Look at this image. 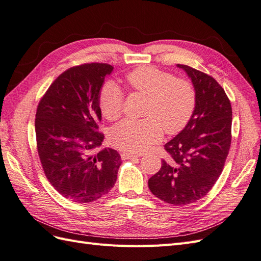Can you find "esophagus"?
Masks as SVG:
<instances>
[{
	"label": "esophagus",
	"instance_id": "1",
	"mask_svg": "<svg viewBox=\"0 0 261 261\" xmlns=\"http://www.w3.org/2000/svg\"><path fill=\"white\" fill-rule=\"evenodd\" d=\"M122 159H137L140 155L139 154H133V153H121Z\"/></svg>",
	"mask_w": 261,
	"mask_h": 261
}]
</instances>
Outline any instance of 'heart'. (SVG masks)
Instances as JSON below:
<instances>
[{
    "mask_svg": "<svg viewBox=\"0 0 261 261\" xmlns=\"http://www.w3.org/2000/svg\"><path fill=\"white\" fill-rule=\"evenodd\" d=\"M130 88L146 94L148 101L144 120H124L110 132V141L125 152L138 154L146 151L167 133H176L191 118L196 103V93L191 83L154 67L143 66L126 76ZM124 97L120 87L108 82L99 93L101 113L110 121L123 111Z\"/></svg>",
    "mask_w": 261,
    "mask_h": 261,
    "instance_id": "obj_1",
    "label": "heart"
}]
</instances>
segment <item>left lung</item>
I'll return each mask as SVG.
<instances>
[{
  "instance_id": "1",
  "label": "left lung",
  "mask_w": 261,
  "mask_h": 261,
  "mask_svg": "<svg viewBox=\"0 0 261 261\" xmlns=\"http://www.w3.org/2000/svg\"><path fill=\"white\" fill-rule=\"evenodd\" d=\"M176 66L192 81L195 109L185 127L164 145L172 159L162 160L148 186L159 199L184 206L206 196L223 170L232 139V108L215 78L191 66Z\"/></svg>"
}]
</instances>
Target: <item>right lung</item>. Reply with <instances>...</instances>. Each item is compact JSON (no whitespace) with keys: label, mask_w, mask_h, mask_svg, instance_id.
<instances>
[{"label":"right lung","mask_w":261,"mask_h":261,"mask_svg":"<svg viewBox=\"0 0 261 261\" xmlns=\"http://www.w3.org/2000/svg\"><path fill=\"white\" fill-rule=\"evenodd\" d=\"M114 67L103 63L75 66L46 90L36 113L37 148L55 191L78 203L97 200L114 186L121 155L102 145L99 93Z\"/></svg>","instance_id":"obj_1"}]
</instances>
